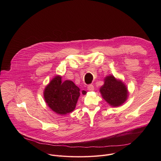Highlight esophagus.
Listing matches in <instances>:
<instances>
[{
    "mask_svg": "<svg viewBox=\"0 0 161 161\" xmlns=\"http://www.w3.org/2000/svg\"><path fill=\"white\" fill-rule=\"evenodd\" d=\"M87 88H88V90L89 91H93V90H94V88L93 85H88Z\"/></svg>",
    "mask_w": 161,
    "mask_h": 161,
    "instance_id": "1",
    "label": "esophagus"
}]
</instances>
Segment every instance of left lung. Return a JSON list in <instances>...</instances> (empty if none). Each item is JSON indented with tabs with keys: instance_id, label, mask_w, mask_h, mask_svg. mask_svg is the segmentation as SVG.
Returning a JSON list of instances; mask_svg holds the SVG:
<instances>
[{
	"instance_id": "1",
	"label": "left lung",
	"mask_w": 161,
	"mask_h": 161,
	"mask_svg": "<svg viewBox=\"0 0 161 161\" xmlns=\"http://www.w3.org/2000/svg\"><path fill=\"white\" fill-rule=\"evenodd\" d=\"M99 92L106 102L114 108L122 105L129 96L128 88L125 83L112 75L104 78Z\"/></svg>"
}]
</instances>
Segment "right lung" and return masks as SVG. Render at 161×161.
Returning <instances> with one entry per match:
<instances>
[{
	"label": "right lung",
	"instance_id": "add662e5",
	"mask_svg": "<svg viewBox=\"0 0 161 161\" xmlns=\"http://www.w3.org/2000/svg\"><path fill=\"white\" fill-rule=\"evenodd\" d=\"M82 94L85 95L86 92L83 90ZM43 96L46 103L52 111L64 115L75 110L80 90L72 81L62 82V76L57 75L46 86Z\"/></svg>",
	"mask_w": 161,
	"mask_h": 161
}]
</instances>
